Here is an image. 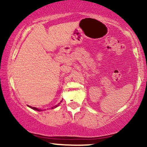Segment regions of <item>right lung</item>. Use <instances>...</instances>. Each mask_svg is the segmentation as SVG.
<instances>
[{
	"label": "right lung",
	"mask_w": 147,
	"mask_h": 147,
	"mask_svg": "<svg viewBox=\"0 0 147 147\" xmlns=\"http://www.w3.org/2000/svg\"><path fill=\"white\" fill-rule=\"evenodd\" d=\"M60 104V103H59ZM59 104H57V105H56L55 106H54V107H52V109H54V108H56V107H57V106H59ZM30 108H31V109H34V110H36V111H41V109H37V108H35V107H32V106H30Z\"/></svg>",
	"instance_id": "obj_1"
}]
</instances>
